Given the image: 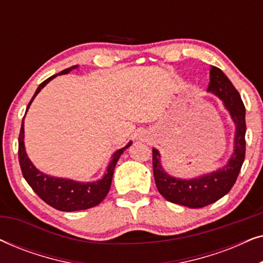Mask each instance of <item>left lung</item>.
<instances>
[{
	"label": "left lung",
	"instance_id": "left-lung-1",
	"mask_svg": "<svg viewBox=\"0 0 263 263\" xmlns=\"http://www.w3.org/2000/svg\"><path fill=\"white\" fill-rule=\"evenodd\" d=\"M207 91L214 93L224 103L236 124L235 148L228 164L196 178H176L165 172L159 151L153 148V175L159 193L170 202L189 208L208 206L225 196L235 184L246 157V107L238 91L229 78L214 66L210 70Z\"/></svg>",
	"mask_w": 263,
	"mask_h": 263
}]
</instances>
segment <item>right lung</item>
<instances>
[{"instance_id": "add662e5", "label": "right lung", "mask_w": 263, "mask_h": 263, "mask_svg": "<svg viewBox=\"0 0 263 263\" xmlns=\"http://www.w3.org/2000/svg\"><path fill=\"white\" fill-rule=\"evenodd\" d=\"M78 68V66H73L67 68L59 74L52 75L45 81H43L41 85L38 86L37 91L32 97L31 102L28 103L26 112L30 107L31 103L33 102L35 96L42 91L44 86L56 78L57 75L68 74L70 70ZM25 112V115H26ZM132 145V141L124 146L123 148L116 151L114 153L112 158H111L109 165H107L105 175L103 178L98 179L95 182H78L73 181V179L68 178H60L53 177V176H49L41 172L38 168L32 164V161L28 159L26 151H25L24 145V118L23 123H21V129L19 134V163L21 167V172H23L24 178L30 184L34 193L41 197V199L56 210L62 212H74V211H81V210H88L99 204L102 201L105 199V196L109 193L111 182H112V176L115 171V166H116L118 159H120L121 154Z\"/></svg>"}]
</instances>
